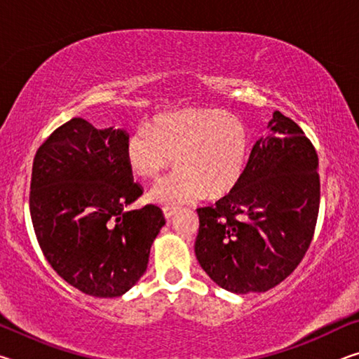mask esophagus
Instances as JSON below:
<instances>
[{"label": "esophagus", "instance_id": "esophagus-1", "mask_svg": "<svg viewBox=\"0 0 359 359\" xmlns=\"http://www.w3.org/2000/svg\"><path fill=\"white\" fill-rule=\"evenodd\" d=\"M174 214H175V209H172V208H163V215H165L166 220H171Z\"/></svg>", "mask_w": 359, "mask_h": 359}]
</instances>
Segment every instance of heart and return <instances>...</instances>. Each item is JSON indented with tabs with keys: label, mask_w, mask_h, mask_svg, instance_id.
<instances>
[{
	"label": "heart",
	"mask_w": 359,
	"mask_h": 359,
	"mask_svg": "<svg viewBox=\"0 0 359 359\" xmlns=\"http://www.w3.org/2000/svg\"><path fill=\"white\" fill-rule=\"evenodd\" d=\"M248 133L220 109H187L141 125L126 142V160L141 177H156L177 160L179 168L151 188L149 199L166 208L222 196L245 172Z\"/></svg>",
	"instance_id": "b5f03b06"
}]
</instances>
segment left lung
Returning <instances> with one entry per match:
<instances>
[{
	"instance_id": "1",
	"label": "left lung",
	"mask_w": 359,
	"mask_h": 359,
	"mask_svg": "<svg viewBox=\"0 0 359 359\" xmlns=\"http://www.w3.org/2000/svg\"><path fill=\"white\" fill-rule=\"evenodd\" d=\"M317 168L313 144L276 111L239 184L214 205L196 209L194 253L218 287L263 293L296 269L318 218Z\"/></svg>"
}]
</instances>
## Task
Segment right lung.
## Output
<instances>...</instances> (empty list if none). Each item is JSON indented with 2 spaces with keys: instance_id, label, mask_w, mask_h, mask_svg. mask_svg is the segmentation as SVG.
I'll use <instances>...</instances> for the list:
<instances>
[{
  "instance_id": "add662e5",
  "label": "right lung",
  "mask_w": 359,
  "mask_h": 359,
  "mask_svg": "<svg viewBox=\"0 0 359 359\" xmlns=\"http://www.w3.org/2000/svg\"><path fill=\"white\" fill-rule=\"evenodd\" d=\"M123 130L71 118L36 151L29 214L53 271L95 297L126 293L147 269L165 217L154 204L126 208L142 194L126 160Z\"/></svg>"
}]
</instances>
